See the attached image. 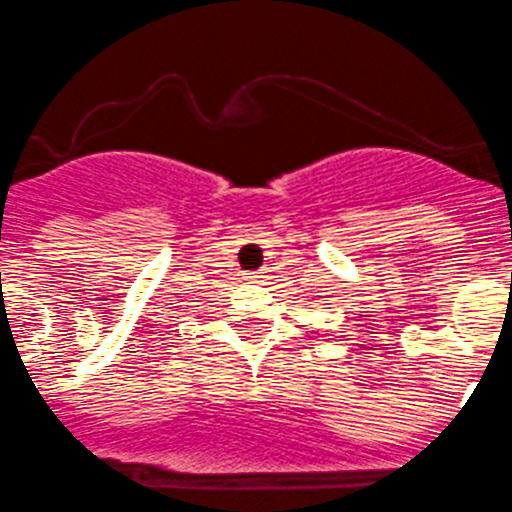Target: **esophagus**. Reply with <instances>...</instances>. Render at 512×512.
<instances>
[{"label":"esophagus","mask_w":512,"mask_h":512,"mask_svg":"<svg viewBox=\"0 0 512 512\" xmlns=\"http://www.w3.org/2000/svg\"><path fill=\"white\" fill-rule=\"evenodd\" d=\"M264 279H266V271H253V274H246V281H251V284H261Z\"/></svg>","instance_id":"esophagus-1"}]
</instances>
